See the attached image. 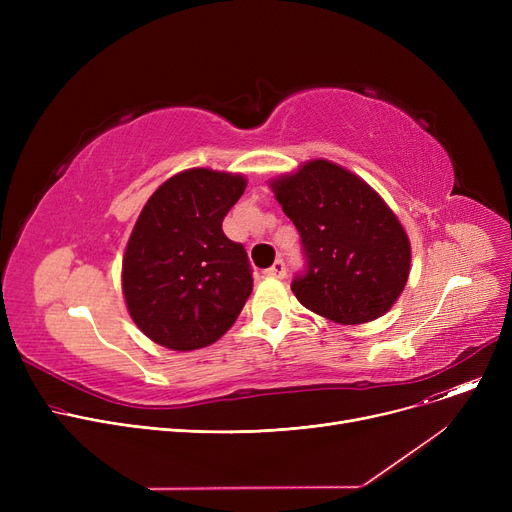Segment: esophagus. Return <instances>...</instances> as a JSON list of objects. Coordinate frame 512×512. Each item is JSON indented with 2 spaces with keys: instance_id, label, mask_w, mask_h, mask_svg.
Wrapping results in <instances>:
<instances>
[{
  "instance_id": "1",
  "label": "esophagus",
  "mask_w": 512,
  "mask_h": 512,
  "mask_svg": "<svg viewBox=\"0 0 512 512\" xmlns=\"http://www.w3.org/2000/svg\"><path fill=\"white\" fill-rule=\"evenodd\" d=\"M265 276H270V278H284V276H286V265H284V261H282V259H276L274 265L270 267V270H265Z\"/></svg>"
}]
</instances>
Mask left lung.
Returning <instances> with one entry per match:
<instances>
[{"instance_id": "8db88e82", "label": "left lung", "mask_w": 512, "mask_h": 512, "mask_svg": "<svg viewBox=\"0 0 512 512\" xmlns=\"http://www.w3.org/2000/svg\"><path fill=\"white\" fill-rule=\"evenodd\" d=\"M270 186L303 240L307 270L290 286L299 303L342 326L382 317L411 272L409 236L384 199L328 159Z\"/></svg>"}]
</instances>
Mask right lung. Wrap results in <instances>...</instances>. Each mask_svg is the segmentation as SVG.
<instances>
[{
	"mask_svg": "<svg viewBox=\"0 0 512 512\" xmlns=\"http://www.w3.org/2000/svg\"><path fill=\"white\" fill-rule=\"evenodd\" d=\"M247 178L209 168L184 170L145 203L122 261V292L139 330L172 351L220 340L253 290L245 247L222 222Z\"/></svg>",
	"mask_w": 512,
	"mask_h": 512,
	"instance_id": "1",
	"label": "right lung"
}]
</instances>
